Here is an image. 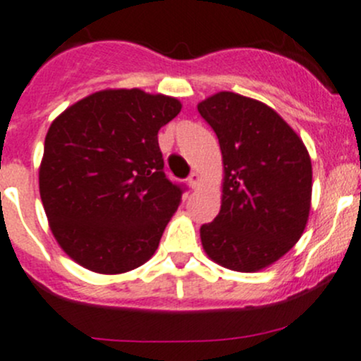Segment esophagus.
<instances>
[{"label":"esophagus","mask_w":361,"mask_h":361,"mask_svg":"<svg viewBox=\"0 0 361 361\" xmlns=\"http://www.w3.org/2000/svg\"><path fill=\"white\" fill-rule=\"evenodd\" d=\"M197 183H199V173H190V176H188V185H190L192 188H195L197 187Z\"/></svg>","instance_id":"obj_1"}]
</instances>
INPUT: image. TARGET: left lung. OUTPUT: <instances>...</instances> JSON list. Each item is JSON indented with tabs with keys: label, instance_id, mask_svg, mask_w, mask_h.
<instances>
[{
	"label": "left lung",
	"instance_id": "left-lung-1",
	"mask_svg": "<svg viewBox=\"0 0 361 361\" xmlns=\"http://www.w3.org/2000/svg\"><path fill=\"white\" fill-rule=\"evenodd\" d=\"M197 110L216 134L225 173L220 213L201 227L204 251L232 271H260L304 232L311 159L292 127L260 101L218 92Z\"/></svg>",
	"mask_w": 361,
	"mask_h": 361
}]
</instances>
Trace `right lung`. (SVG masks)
<instances>
[{
	"instance_id": "add662e5",
	"label": "right lung",
	"mask_w": 361,
	"mask_h": 361,
	"mask_svg": "<svg viewBox=\"0 0 361 361\" xmlns=\"http://www.w3.org/2000/svg\"><path fill=\"white\" fill-rule=\"evenodd\" d=\"M180 110L174 97L108 89L50 126L39 195L54 238L89 271H133L157 250L185 190L164 173L157 134Z\"/></svg>"
}]
</instances>
